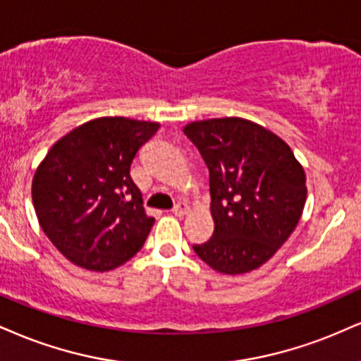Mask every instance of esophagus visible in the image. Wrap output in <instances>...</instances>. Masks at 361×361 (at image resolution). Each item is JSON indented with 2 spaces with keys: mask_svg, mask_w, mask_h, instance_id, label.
<instances>
[{
  "mask_svg": "<svg viewBox=\"0 0 361 361\" xmlns=\"http://www.w3.org/2000/svg\"><path fill=\"white\" fill-rule=\"evenodd\" d=\"M188 212H190V205L186 202L176 203V207L173 208V214L178 215V216H183V215L188 214Z\"/></svg>",
  "mask_w": 361,
  "mask_h": 361,
  "instance_id": "34e87169",
  "label": "esophagus"
}]
</instances>
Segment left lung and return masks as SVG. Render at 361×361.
Returning <instances> with one entry per match:
<instances>
[{"label": "left lung", "mask_w": 361, "mask_h": 361, "mask_svg": "<svg viewBox=\"0 0 361 361\" xmlns=\"http://www.w3.org/2000/svg\"><path fill=\"white\" fill-rule=\"evenodd\" d=\"M210 171L214 235L193 250L220 274L266 264L294 232L306 203V173L288 142L242 117L186 124Z\"/></svg>", "instance_id": "obj_1"}]
</instances>
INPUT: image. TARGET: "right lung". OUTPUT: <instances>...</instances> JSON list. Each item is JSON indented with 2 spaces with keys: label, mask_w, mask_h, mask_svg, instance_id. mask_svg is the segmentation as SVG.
Wrapping results in <instances>:
<instances>
[{
  "label": "right lung",
  "mask_w": 361,
  "mask_h": 361,
  "mask_svg": "<svg viewBox=\"0 0 361 361\" xmlns=\"http://www.w3.org/2000/svg\"><path fill=\"white\" fill-rule=\"evenodd\" d=\"M158 123L97 117L60 137L33 175L38 224L63 257L106 272L136 255L154 219L129 175Z\"/></svg>",
  "instance_id": "add662e5"
}]
</instances>
